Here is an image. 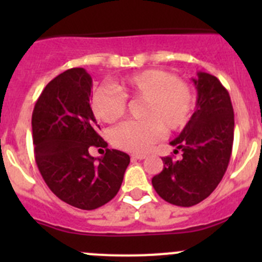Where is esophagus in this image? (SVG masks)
<instances>
[{
  "mask_svg": "<svg viewBox=\"0 0 262 262\" xmlns=\"http://www.w3.org/2000/svg\"><path fill=\"white\" fill-rule=\"evenodd\" d=\"M130 157H132V160H144L147 156L144 155V153H133Z\"/></svg>",
  "mask_w": 262,
  "mask_h": 262,
  "instance_id": "obj_1",
  "label": "esophagus"
}]
</instances>
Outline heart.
<instances>
[{"mask_svg":"<svg viewBox=\"0 0 262 262\" xmlns=\"http://www.w3.org/2000/svg\"><path fill=\"white\" fill-rule=\"evenodd\" d=\"M115 89L100 87L94 92L91 107L100 121L114 124L126 112V101L143 100L142 120L129 121L113 129L112 143L126 152H147L166 132L184 128L191 116L194 96L186 82L162 70H143L115 83Z\"/></svg>","mask_w":262,"mask_h":262,"instance_id":"heart-1","label":"heart"}]
</instances>
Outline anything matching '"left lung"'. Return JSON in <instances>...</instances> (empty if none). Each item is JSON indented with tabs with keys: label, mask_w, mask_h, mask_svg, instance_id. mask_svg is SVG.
<instances>
[{
	"label": "left lung",
	"mask_w": 262,
	"mask_h": 262,
	"mask_svg": "<svg viewBox=\"0 0 262 262\" xmlns=\"http://www.w3.org/2000/svg\"><path fill=\"white\" fill-rule=\"evenodd\" d=\"M196 75L191 78L198 91L195 112L170 142L182 158L163 157V170L152 179L156 192L179 207H192L212 194L226 173L233 146L234 114L228 91L215 76Z\"/></svg>",
	"instance_id": "8db88e82"
}]
</instances>
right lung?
I'll return each instance as SVG.
<instances>
[{
    "label": "right lung",
    "instance_id": "obj_1",
    "mask_svg": "<svg viewBox=\"0 0 262 262\" xmlns=\"http://www.w3.org/2000/svg\"><path fill=\"white\" fill-rule=\"evenodd\" d=\"M92 78L84 68H71L53 78L36 101L31 118L35 162L48 187L67 204L92 210L118 194L130 162L126 153L107 147L90 105Z\"/></svg>",
    "mask_w": 262,
    "mask_h": 262
}]
</instances>
